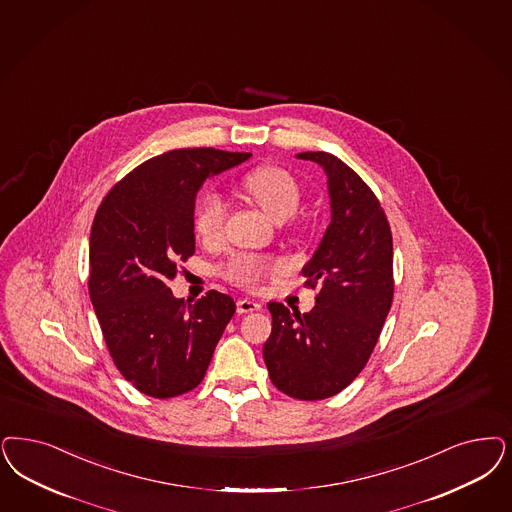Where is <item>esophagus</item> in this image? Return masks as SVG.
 <instances>
[{
  "instance_id": "esophagus-1",
  "label": "esophagus",
  "mask_w": 512,
  "mask_h": 512,
  "mask_svg": "<svg viewBox=\"0 0 512 512\" xmlns=\"http://www.w3.org/2000/svg\"><path fill=\"white\" fill-rule=\"evenodd\" d=\"M236 310L238 314H247V312H255V310H261V302L251 299H240L236 302Z\"/></svg>"
}]
</instances>
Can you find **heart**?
Here are the masks:
<instances>
[{
	"label": "heart",
	"mask_w": 512,
	"mask_h": 512,
	"mask_svg": "<svg viewBox=\"0 0 512 512\" xmlns=\"http://www.w3.org/2000/svg\"><path fill=\"white\" fill-rule=\"evenodd\" d=\"M242 191L247 198L276 223H283L293 217L300 204V187L295 177L278 166H261L249 172L242 179ZM227 210L223 200L217 194H206L194 210L193 227L200 242L206 246H215L223 240L225 234ZM280 259L238 255L230 259L225 266V276L230 282L255 289L266 276L283 270Z\"/></svg>",
	"instance_id": "obj_1"
}]
</instances>
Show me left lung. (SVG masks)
<instances>
[{"label":"left lung","mask_w":512,"mask_h":512,"mask_svg":"<svg viewBox=\"0 0 512 512\" xmlns=\"http://www.w3.org/2000/svg\"><path fill=\"white\" fill-rule=\"evenodd\" d=\"M327 174L331 223L304 265L318 289L308 314L268 302L272 333L263 348L272 384L300 401H321L348 388L367 365L393 300V240L371 187L348 164L306 151Z\"/></svg>","instance_id":"1"}]
</instances>
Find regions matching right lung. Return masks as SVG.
Returning a JSON list of instances; mask_svg holds the SVG:
<instances>
[{
  "mask_svg": "<svg viewBox=\"0 0 512 512\" xmlns=\"http://www.w3.org/2000/svg\"><path fill=\"white\" fill-rule=\"evenodd\" d=\"M251 153L176 149L145 160L102 200L89 247V293L115 367L134 388L170 399L196 388L227 323L229 295L176 299L168 282L194 253L202 183Z\"/></svg>",
  "mask_w": 512,
  "mask_h": 512,
  "instance_id": "1",
  "label": "right lung"
}]
</instances>
